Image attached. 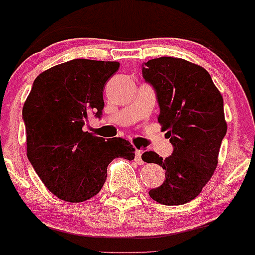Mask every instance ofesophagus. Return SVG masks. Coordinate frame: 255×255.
Returning a JSON list of instances; mask_svg holds the SVG:
<instances>
[{
	"mask_svg": "<svg viewBox=\"0 0 255 255\" xmlns=\"http://www.w3.org/2000/svg\"><path fill=\"white\" fill-rule=\"evenodd\" d=\"M141 153H142V151L141 150H135V162L138 164H142L144 163V161H142V158H141Z\"/></svg>",
	"mask_w": 255,
	"mask_h": 255,
	"instance_id": "obj_1",
	"label": "esophagus"
}]
</instances>
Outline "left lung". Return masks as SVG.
<instances>
[{
	"label": "left lung",
	"instance_id": "8db88e82",
	"mask_svg": "<svg viewBox=\"0 0 255 255\" xmlns=\"http://www.w3.org/2000/svg\"><path fill=\"white\" fill-rule=\"evenodd\" d=\"M141 72L155 89L158 122L173 145L164 159L153 151L141 155L166 169V180L149 195L161 205H184L200 195L217 168L228 129L223 97L207 70L180 58L151 59Z\"/></svg>",
	"mask_w": 255,
	"mask_h": 255
}]
</instances>
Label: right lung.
Instances as JSON below:
<instances>
[{
    "mask_svg": "<svg viewBox=\"0 0 255 255\" xmlns=\"http://www.w3.org/2000/svg\"><path fill=\"white\" fill-rule=\"evenodd\" d=\"M119 68L117 61L74 59L33 81L23 106L27 158L60 200L77 203L93 197L114 158L134 159L133 145L126 139L105 140L82 129L89 115L102 117L105 83Z\"/></svg>",
    "mask_w": 255,
    "mask_h": 255,
    "instance_id": "add662e5",
    "label": "right lung"
}]
</instances>
